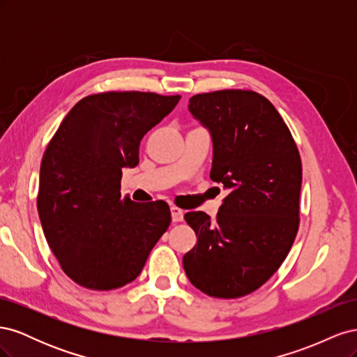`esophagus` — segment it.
I'll use <instances>...</instances> for the list:
<instances>
[{
  "label": "esophagus",
  "instance_id": "34e87169",
  "mask_svg": "<svg viewBox=\"0 0 357 357\" xmlns=\"http://www.w3.org/2000/svg\"><path fill=\"white\" fill-rule=\"evenodd\" d=\"M171 219H172V222H183V219H185V211H183L178 207H176V205H172V207H171Z\"/></svg>",
  "mask_w": 357,
  "mask_h": 357
}]
</instances>
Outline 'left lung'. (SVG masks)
Segmentation results:
<instances>
[{
	"mask_svg": "<svg viewBox=\"0 0 357 357\" xmlns=\"http://www.w3.org/2000/svg\"><path fill=\"white\" fill-rule=\"evenodd\" d=\"M189 112L213 138L210 177L228 195L214 219H185L197 245L183 257L190 283L205 295L234 299L265 284L284 262L299 228L302 164L283 117L253 91L193 95Z\"/></svg>",
	"mask_w": 357,
	"mask_h": 357,
	"instance_id": "obj_1",
	"label": "left lung"
}]
</instances>
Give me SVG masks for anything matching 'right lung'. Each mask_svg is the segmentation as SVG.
Masks as SVG:
<instances>
[{"mask_svg":"<svg viewBox=\"0 0 357 357\" xmlns=\"http://www.w3.org/2000/svg\"><path fill=\"white\" fill-rule=\"evenodd\" d=\"M180 95L101 92L75 104L43 155L37 208L43 232L73 282L91 290L135 280L171 223L168 204L121 193L122 169L138 165L139 142Z\"/></svg>","mask_w":357,"mask_h":357,"instance_id":"right-lung-1","label":"right lung"}]
</instances>
